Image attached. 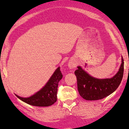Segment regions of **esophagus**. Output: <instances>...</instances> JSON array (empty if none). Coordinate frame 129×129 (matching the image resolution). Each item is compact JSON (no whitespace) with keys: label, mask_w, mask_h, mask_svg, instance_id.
Returning <instances> with one entry per match:
<instances>
[{"label":"esophagus","mask_w":129,"mask_h":129,"mask_svg":"<svg viewBox=\"0 0 129 129\" xmlns=\"http://www.w3.org/2000/svg\"><path fill=\"white\" fill-rule=\"evenodd\" d=\"M68 66L70 69H74L76 67V63L74 61H70L68 64Z\"/></svg>","instance_id":"esophagus-1"}]
</instances>
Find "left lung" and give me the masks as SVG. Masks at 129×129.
<instances>
[{"mask_svg":"<svg viewBox=\"0 0 129 129\" xmlns=\"http://www.w3.org/2000/svg\"><path fill=\"white\" fill-rule=\"evenodd\" d=\"M75 72L77 82L79 94L87 100L102 99L113 93L122 80L124 72V60L121 57V64L119 71L110 79H98L91 76L80 66Z\"/></svg>","mask_w":129,"mask_h":129,"instance_id":"left-lung-1","label":"left lung"}]
</instances>
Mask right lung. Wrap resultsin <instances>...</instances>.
Returning <instances> with one entry per match:
<instances>
[{
  "label": "right lung",
  "mask_w": 129,
  "mask_h": 129,
  "mask_svg": "<svg viewBox=\"0 0 129 129\" xmlns=\"http://www.w3.org/2000/svg\"><path fill=\"white\" fill-rule=\"evenodd\" d=\"M63 75L60 67L56 69L44 87L29 98H22L15 95L22 101L30 105L38 107H47L52 105L57 100L58 83Z\"/></svg>",
  "instance_id": "obj_1"
}]
</instances>
